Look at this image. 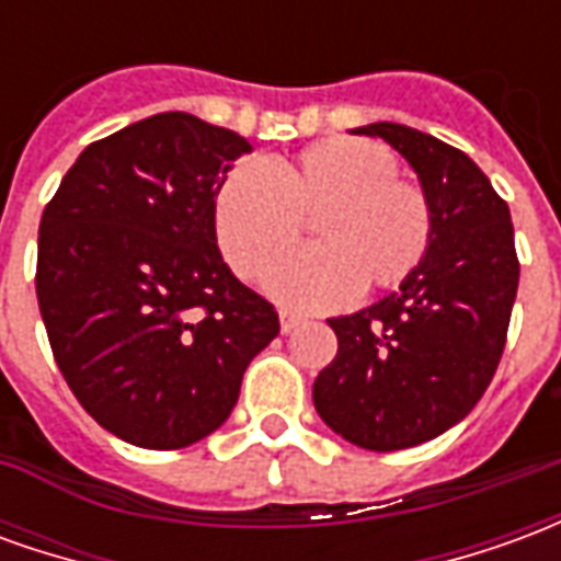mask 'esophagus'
<instances>
[{"mask_svg": "<svg viewBox=\"0 0 561 561\" xmlns=\"http://www.w3.org/2000/svg\"><path fill=\"white\" fill-rule=\"evenodd\" d=\"M279 324H282V333H291L304 324V316H297V312H288V309H282L279 312Z\"/></svg>", "mask_w": 561, "mask_h": 561, "instance_id": "obj_1", "label": "esophagus"}]
</instances>
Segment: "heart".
<instances>
[{"label": "heart", "mask_w": 561, "mask_h": 561, "mask_svg": "<svg viewBox=\"0 0 561 561\" xmlns=\"http://www.w3.org/2000/svg\"><path fill=\"white\" fill-rule=\"evenodd\" d=\"M397 156L378 140H318L291 159L237 164L213 201L225 261L255 282L317 219L319 249L270 273L267 291L285 306L318 309L364 291L397 288L421 267L433 240V209L417 183L397 176Z\"/></svg>", "instance_id": "1"}]
</instances>
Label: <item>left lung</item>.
I'll return each instance as SVG.
<instances>
[{
    "label": "left lung",
    "mask_w": 561,
    "mask_h": 561,
    "mask_svg": "<svg viewBox=\"0 0 561 561\" xmlns=\"http://www.w3.org/2000/svg\"><path fill=\"white\" fill-rule=\"evenodd\" d=\"M354 135L388 140L433 209V240L400 291L330 318L340 352L318 373L321 421L366 450H402L450 430L490 388L519 282L514 225L474 161L400 123Z\"/></svg>",
    "instance_id": "obj_1"
}]
</instances>
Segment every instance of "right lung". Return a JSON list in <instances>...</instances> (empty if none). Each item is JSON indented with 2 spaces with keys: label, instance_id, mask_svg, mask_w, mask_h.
Segmentation results:
<instances>
[{
  "label": "right lung",
  "instance_id": "1",
  "mask_svg": "<svg viewBox=\"0 0 561 561\" xmlns=\"http://www.w3.org/2000/svg\"><path fill=\"white\" fill-rule=\"evenodd\" d=\"M252 152L168 111L90 144L38 228L35 294L56 366L107 433L176 450L219 430L279 316L221 261L213 201Z\"/></svg>",
  "mask_w": 561,
  "mask_h": 561
}]
</instances>
